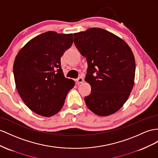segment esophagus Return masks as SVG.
I'll return each mask as SVG.
<instances>
[{
    "label": "esophagus",
    "instance_id": "obj_1",
    "mask_svg": "<svg viewBox=\"0 0 158 158\" xmlns=\"http://www.w3.org/2000/svg\"><path fill=\"white\" fill-rule=\"evenodd\" d=\"M75 81H76V83H77V84L79 85V84H80V83H82L84 81V79H83L82 77H79L78 79H77L75 80Z\"/></svg>",
    "mask_w": 158,
    "mask_h": 158
}]
</instances>
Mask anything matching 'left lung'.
Segmentation results:
<instances>
[{"label":"left lung","mask_w":158,"mask_h":158,"mask_svg":"<svg viewBox=\"0 0 158 158\" xmlns=\"http://www.w3.org/2000/svg\"><path fill=\"white\" fill-rule=\"evenodd\" d=\"M73 35L77 48L88 64L85 80L91 91L85 98L87 107L99 116L114 114L126 102L134 84L135 61L130 47L100 28Z\"/></svg>","instance_id":"1"}]
</instances>
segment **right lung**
Here are the masks:
<instances>
[{
  "label": "right lung",
  "instance_id": "add662e5",
  "mask_svg": "<svg viewBox=\"0 0 158 158\" xmlns=\"http://www.w3.org/2000/svg\"><path fill=\"white\" fill-rule=\"evenodd\" d=\"M73 42V34L48 31L29 40L16 56V87L26 106L38 115L57 114L75 85L73 80L64 77L60 66V57Z\"/></svg>",
  "mask_w": 158,
  "mask_h": 158
}]
</instances>
